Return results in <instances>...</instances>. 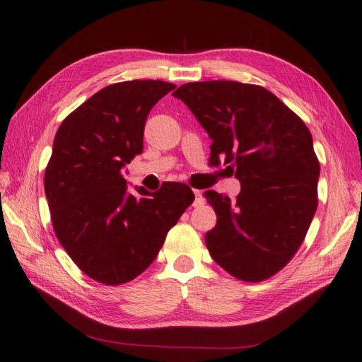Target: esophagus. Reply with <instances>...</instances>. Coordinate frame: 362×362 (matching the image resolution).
<instances>
[{"label":"esophagus","instance_id":"1","mask_svg":"<svg viewBox=\"0 0 362 362\" xmlns=\"http://www.w3.org/2000/svg\"><path fill=\"white\" fill-rule=\"evenodd\" d=\"M204 204V196H202V191L194 189V206H199Z\"/></svg>","mask_w":362,"mask_h":362}]
</instances>
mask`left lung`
Returning a JSON list of instances; mask_svg holds the SVG:
<instances>
[{"mask_svg": "<svg viewBox=\"0 0 362 362\" xmlns=\"http://www.w3.org/2000/svg\"><path fill=\"white\" fill-rule=\"evenodd\" d=\"M180 99L211 138L210 163L228 165L236 201L209 189L216 226L205 235L211 258L244 281L288 264L317 210L319 160L305 122L271 91L233 81L189 82Z\"/></svg>", "mask_w": 362, "mask_h": 362, "instance_id": "1", "label": "left lung"}]
</instances>
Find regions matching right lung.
<instances>
[{
	"instance_id": "1",
	"label": "right lung",
	"mask_w": 362,
	"mask_h": 362,
	"mask_svg": "<svg viewBox=\"0 0 362 362\" xmlns=\"http://www.w3.org/2000/svg\"><path fill=\"white\" fill-rule=\"evenodd\" d=\"M127 81L99 90L60 124L45 171L54 232L81 271L99 283L134 280L156 259L194 194L183 183L127 191L122 171L143 152L151 109L174 90Z\"/></svg>"
}]
</instances>
